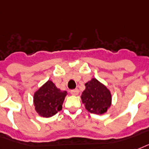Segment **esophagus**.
Returning <instances> with one entry per match:
<instances>
[{
  "mask_svg": "<svg viewBox=\"0 0 149 149\" xmlns=\"http://www.w3.org/2000/svg\"><path fill=\"white\" fill-rule=\"evenodd\" d=\"M78 93H79V91H78V88H74V89L71 90V94H72L74 95H77L78 94Z\"/></svg>",
  "mask_w": 149,
  "mask_h": 149,
  "instance_id": "1",
  "label": "esophagus"
}]
</instances>
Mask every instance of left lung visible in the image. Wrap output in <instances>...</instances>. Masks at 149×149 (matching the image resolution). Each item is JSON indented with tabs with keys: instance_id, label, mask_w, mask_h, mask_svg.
I'll list each match as a JSON object with an SVG mask.
<instances>
[{
	"instance_id": "obj_1",
	"label": "left lung",
	"mask_w": 149,
	"mask_h": 149,
	"mask_svg": "<svg viewBox=\"0 0 149 149\" xmlns=\"http://www.w3.org/2000/svg\"><path fill=\"white\" fill-rule=\"evenodd\" d=\"M81 98L86 109L92 113H104L111 104L110 92L95 78L85 84V89Z\"/></svg>"
}]
</instances>
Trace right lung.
Returning a JSON list of instances; mask_svg holds the SVG:
<instances>
[{"label": "right lung", "instance_id": "add662e5", "mask_svg": "<svg viewBox=\"0 0 149 149\" xmlns=\"http://www.w3.org/2000/svg\"><path fill=\"white\" fill-rule=\"evenodd\" d=\"M66 91H61L51 81H48L34 94L36 110L40 116L50 117L61 110Z\"/></svg>", "mask_w": 149, "mask_h": 149}]
</instances>
